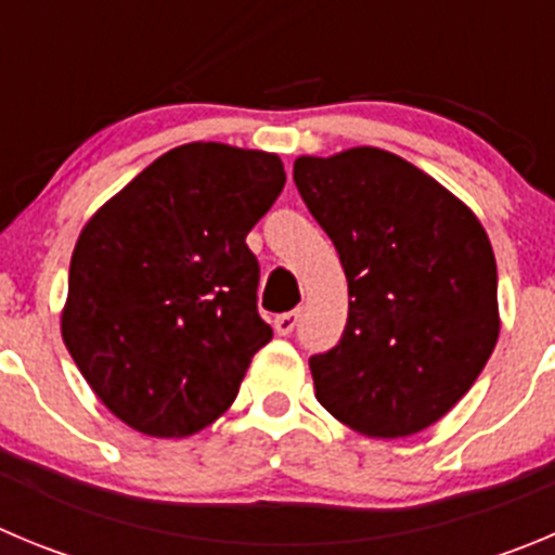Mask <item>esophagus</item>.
<instances>
[{"mask_svg":"<svg viewBox=\"0 0 555 555\" xmlns=\"http://www.w3.org/2000/svg\"><path fill=\"white\" fill-rule=\"evenodd\" d=\"M298 318H301V312H298V309L279 314V318L273 320V331H276L279 336H289L295 331V325H298Z\"/></svg>","mask_w":555,"mask_h":555,"instance_id":"1","label":"esophagus"}]
</instances>
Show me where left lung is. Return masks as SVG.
Masks as SVG:
<instances>
[{
  "mask_svg": "<svg viewBox=\"0 0 555 555\" xmlns=\"http://www.w3.org/2000/svg\"><path fill=\"white\" fill-rule=\"evenodd\" d=\"M293 180L339 251L348 325L309 359L318 402L370 438L447 416L499 339L488 232L429 175L377 147L295 160Z\"/></svg>",
  "mask_w": 555,
  "mask_h": 555,
  "instance_id": "obj_1",
  "label": "left lung"
}]
</instances>
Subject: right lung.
<instances>
[{
  "mask_svg": "<svg viewBox=\"0 0 555 555\" xmlns=\"http://www.w3.org/2000/svg\"><path fill=\"white\" fill-rule=\"evenodd\" d=\"M273 153L191 142L155 158L87 221L62 339L128 427L185 438L235 402L273 336L246 235L284 189Z\"/></svg>",
  "mask_w": 555,
  "mask_h": 555,
  "instance_id": "right-lung-1",
  "label": "right lung"
}]
</instances>
